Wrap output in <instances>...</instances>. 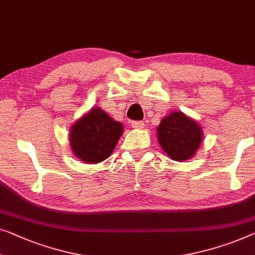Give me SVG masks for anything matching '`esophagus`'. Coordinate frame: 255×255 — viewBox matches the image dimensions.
<instances>
[{
	"label": "esophagus",
	"mask_w": 255,
	"mask_h": 255,
	"mask_svg": "<svg viewBox=\"0 0 255 255\" xmlns=\"http://www.w3.org/2000/svg\"><path fill=\"white\" fill-rule=\"evenodd\" d=\"M131 127L134 128H141L145 127V124H143V122L141 121H132L131 122Z\"/></svg>",
	"instance_id": "1"
}]
</instances>
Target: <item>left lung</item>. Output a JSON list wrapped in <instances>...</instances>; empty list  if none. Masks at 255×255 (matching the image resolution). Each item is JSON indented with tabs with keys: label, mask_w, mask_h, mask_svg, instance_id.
<instances>
[{
	"label": "left lung",
	"mask_w": 255,
	"mask_h": 255,
	"mask_svg": "<svg viewBox=\"0 0 255 255\" xmlns=\"http://www.w3.org/2000/svg\"><path fill=\"white\" fill-rule=\"evenodd\" d=\"M157 140L162 149L173 161L193 157L202 141V128L182 112H173L157 127Z\"/></svg>",
	"instance_id": "left-lung-1"
}]
</instances>
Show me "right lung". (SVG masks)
Masks as SVG:
<instances>
[{
	"label": "right lung",
	"instance_id": "1",
	"mask_svg": "<svg viewBox=\"0 0 255 255\" xmlns=\"http://www.w3.org/2000/svg\"><path fill=\"white\" fill-rule=\"evenodd\" d=\"M123 125L114 121L99 107L79 119L70 130L73 154L85 163H99L110 156L119 142Z\"/></svg>",
	"mask_w": 255,
	"mask_h": 255
}]
</instances>
